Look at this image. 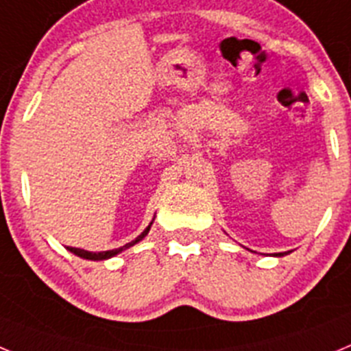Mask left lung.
<instances>
[{
  "label": "left lung",
  "instance_id": "obj_1",
  "mask_svg": "<svg viewBox=\"0 0 351 351\" xmlns=\"http://www.w3.org/2000/svg\"><path fill=\"white\" fill-rule=\"evenodd\" d=\"M280 255H283V253H280Z\"/></svg>",
  "mask_w": 351,
  "mask_h": 351
}]
</instances>
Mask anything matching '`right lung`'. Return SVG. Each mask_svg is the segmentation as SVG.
Wrapping results in <instances>:
<instances>
[{"instance_id":"obj_1","label":"right lung","mask_w":351,"mask_h":351,"mask_svg":"<svg viewBox=\"0 0 351 351\" xmlns=\"http://www.w3.org/2000/svg\"><path fill=\"white\" fill-rule=\"evenodd\" d=\"M149 228H151V225H149L147 228H145V230L142 232V234L138 235L137 239H135V241H132V243L125 244V246L117 247V250L98 251V253H91V251H86V250H79V247H68V250H70L71 253H73V255L80 256V258H88V260H107V258H110V256H114V255H117V253H121V251H123V250H126V247L133 246V244H137L138 241H142V239L145 237V234H147V232H149Z\"/></svg>"}]
</instances>
